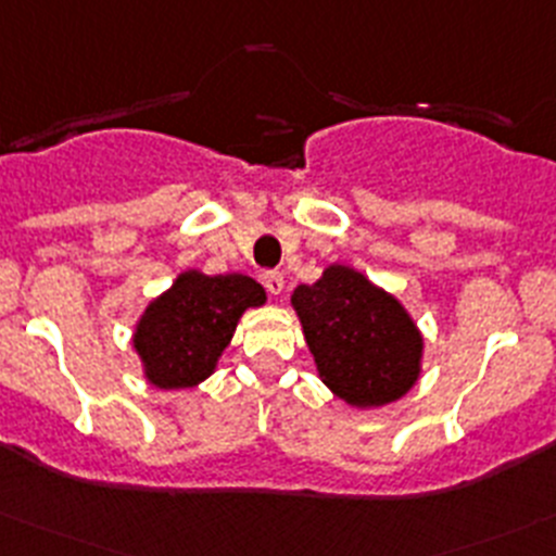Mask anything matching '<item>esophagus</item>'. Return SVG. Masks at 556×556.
Instances as JSON below:
<instances>
[{
	"instance_id": "1",
	"label": "esophagus",
	"mask_w": 556,
	"mask_h": 556,
	"mask_svg": "<svg viewBox=\"0 0 556 556\" xmlns=\"http://www.w3.org/2000/svg\"><path fill=\"white\" fill-rule=\"evenodd\" d=\"M264 287H267V292L273 294V298H278V294L283 292V275L281 273H264Z\"/></svg>"
}]
</instances>
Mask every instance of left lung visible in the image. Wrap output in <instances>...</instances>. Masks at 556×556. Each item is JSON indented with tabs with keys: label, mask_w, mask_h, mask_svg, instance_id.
Segmentation results:
<instances>
[{
	"label": "left lung",
	"mask_w": 556,
	"mask_h": 556,
	"mask_svg": "<svg viewBox=\"0 0 556 556\" xmlns=\"http://www.w3.org/2000/svg\"><path fill=\"white\" fill-rule=\"evenodd\" d=\"M292 308L314 366L352 409L404 399L422 374V332L395 294L349 264H327L319 281L300 283Z\"/></svg>",
	"instance_id": "left-lung-1"
}]
</instances>
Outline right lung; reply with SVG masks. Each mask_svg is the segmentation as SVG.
Returning <instances> with one entry per match:
<instances>
[{"label":"right lung","mask_w":556,"mask_h":556,"mask_svg":"<svg viewBox=\"0 0 556 556\" xmlns=\"http://www.w3.org/2000/svg\"><path fill=\"white\" fill-rule=\"evenodd\" d=\"M264 303L262 283L242 273H179L166 292L147 303L134 327L144 379L157 390L202 384L218 368L242 314Z\"/></svg>","instance_id":"right-lung-1"}]
</instances>
